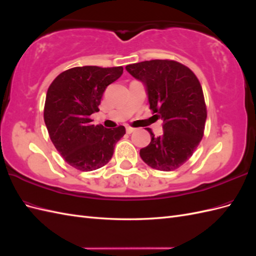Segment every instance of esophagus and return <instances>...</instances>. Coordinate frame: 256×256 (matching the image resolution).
I'll return each instance as SVG.
<instances>
[{
  "instance_id": "34e87169",
  "label": "esophagus",
  "mask_w": 256,
  "mask_h": 256,
  "mask_svg": "<svg viewBox=\"0 0 256 256\" xmlns=\"http://www.w3.org/2000/svg\"><path fill=\"white\" fill-rule=\"evenodd\" d=\"M126 131H127V134H132V132H134V128L127 127V128H126Z\"/></svg>"
}]
</instances>
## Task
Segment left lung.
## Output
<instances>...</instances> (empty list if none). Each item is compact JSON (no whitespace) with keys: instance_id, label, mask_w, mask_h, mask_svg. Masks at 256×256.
Masks as SVG:
<instances>
[{"instance_id":"obj_1","label":"left lung","mask_w":256,"mask_h":256,"mask_svg":"<svg viewBox=\"0 0 256 256\" xmlns=\"http://www.w3.org/2000/svg\"><path fill=\"white\" fill-rule=\"evenodd\" d=\"M142 81L150 108L164 120V134L154 136L140 150L147 166L159 171H174L189 160L204 136L207 110L202 86L191 69L176 60H152L126 66Z\"/></svg>"}]
</instances>
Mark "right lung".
<instances>
[{
	"label": "right lung",
	"instance_id": "add662e5",
	"mask_svg": "<svg viewBox=\"0 0 256 256\" xmlns=\"http://www.w3.org/2000/svg\"><path fill=\"white\" fill-rule=\"evenodd\" d=\"M124 68L74 67L60 74L46 96L44 120L52 143L68 164L82 172L104 166L114 146L126 134L125 127L110 129L92 125L104 92L122 74Z\"/></svg>",
	"mask_w": 256,
	"mask_h": 256
}]
</instances>
